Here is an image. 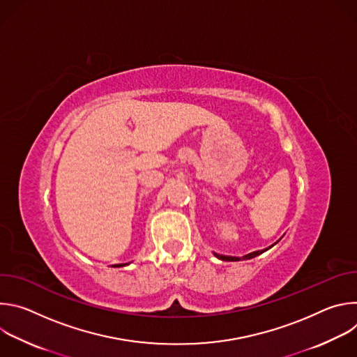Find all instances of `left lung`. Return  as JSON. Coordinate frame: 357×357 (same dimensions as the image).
<instances>
[{
  "mask_svg": "<svg viewBox=\"0 0 357 357\" xmlns=\"http://www.w3.org/2000/svg\"><path fill=\"white\" fill-rule=\"evenodd\" d=\"M273 247V245H271ZM270 248V247H268ZM268 248H266V250H268ZM266 250H260V251H254V252H250V254H247V256H243V257H230V256H220V254H215V256L218 257V259H220V260H223V261H238V260H250V259H252V257H256V256H259V254H261V252H264Z\"/></svg>",
  "mask_w": 357,
  "mask_h": 357,
  "instance_id": "1",
  "label": "left lung"
}]
</instances>
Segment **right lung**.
Masks as SVG:
<instances>
[{
  "label": "right lung",
  "instance_id": "add662e5",
  "mask_svg": "<svg viewBox=\"0 0 357 357\" xmlns=\"http://www.w3.org/2000/svg\"><path fill=\"white\" fill-rule=\"evenodd\" d=\"M120 266H124V264H117V267H120Z\"/></svg>",
  "mask_w": 357,
  "mask_h": 357
}]
</instances>
